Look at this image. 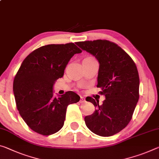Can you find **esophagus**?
Segmentation results:
<instances>
[{
    "instance_id": "esophagus-1",
    "label": "esophagus",
    "mask_w": 159,
    "mask_h": 159,
    "mask_svg": "<svg viewBox=\"0 0 159 159\" xmlns=\"http://www.w3.org/2000/svg\"><path fill=\"white\" fill-rule=\"evenodd\" d=\"M85 102V98L83 96H80V102L83 103Z\"/></svg>"
}]
</instances>
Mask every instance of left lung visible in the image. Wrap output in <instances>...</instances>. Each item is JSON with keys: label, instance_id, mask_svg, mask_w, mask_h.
Here are the masks:
<instances>
[{"label": "left lung", "instance_id": "obj_1", "mask_svg": "<svg viewBox=\"0 0 159 159\" xmlns=\"http://www.w3.org/2000/svg\"><path fill=\"white\" fill-rule=\"evenodd\" d=\"M76 44L99 61L97 87L105 96L102 105L99 100L86 98L96 110L91 115L85 116V125L97 135H114L129 124L139 98L137 66L127 52L108 40L79 42Z\"/></svg>", "mask_w": 159, "mask_h": 159}]
</instances>
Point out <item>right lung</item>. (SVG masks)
I'll list each match as a JSON object with an SVG mask.
<instances>
[{
    "mask_svg": "<svg viewBox=\"0 0 159 159\" xmlns=\"http://www.w3.org/2000/svg\"><path fill=\"white\" fill-rule=\"evenodd\" d=\"M82 52L74 43L48 44L30 53L22 61L13 81V93L20 115L34 132L49 136L61 129L68 105L80 96L68 91L53 97V85L64 75L68 62Z\"/></svg>",
    "mask_w": 159,
    "mask_h": 159,
    "instance_id": "1",
    "label": "right lung"
}]
</instances>
